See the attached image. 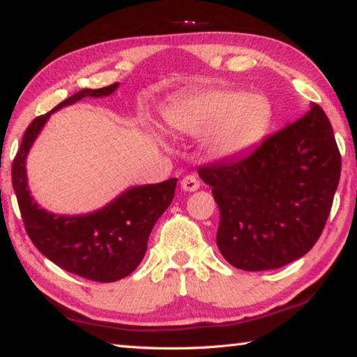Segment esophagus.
Segmentation results:
<instances>
[{
  "instance_id": "1",
  "label": "esophagus",
  "mask_w": 357,
  "mask_h": 357,
  "mask_svg": "<svg viewBox=\"0 0 357 357\" xmlns=\"http://www.w3.org/2000/svg\"><path fill=\"white\" fill-rule=\"evenodd\" d=\"M181 189L185 192H195L200 189V181H198L193 174H187L181 179Z\"/></svg>"
}]
</instances>
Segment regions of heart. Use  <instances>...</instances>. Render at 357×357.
<instances>
[{
  "instance_id": "1",
  "label": "heart",
  "mask_w": 357,
  "mask_h": 357,
  "mask_svg": "<svg viewBox=\"0 0 357 357\" xmlns=\"http://www.w3.org/2000/svg\"><path fill=\"white\" fill-rule=\"evenodd\" d=\"M164 116L179 134H204L209 157L228 160L247 154L264 140L273 123V105L259 93L206 88L174 100Z\"/></svg>"
}]
</instances>
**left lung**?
I'll list each match as a JSON object with an SVG mask.
<instances>
[{
  "instance_id": "8db88e82",
  "label": "left lung",
  "mask_w": 357,
  "mask_h": 357,
  "mask_svg": "<svg viewBox=\"0 0 357 357\" xmlns=\"http://www.w3.org/2000/svg\"><path fill=\"white\" fill-rule=\"evenodd\" d=\"M340 170L334 130L317 104L243 159L198 168L220 211L223 258L266 271L304 257L321 236Z\"/></svg>"
}]
</instances>
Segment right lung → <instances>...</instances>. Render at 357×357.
Listing matches in <instances>:
<instances>
[{"instance_id":"right-lung-1","label":"right lung","mask_w":357,"mask_h":357,"mask_svg":"<svg viewBox=\"0 0 357 357\" xmlns=\"http://www.w3.org/2000/svg\"><path fill=\"white\" fill-rule=\"evenodd\" d=\"M118 86L119 83H113L99 89H82L52 112L36 118L25 130L19 153L12 162V187L33 244L42 255L68 273L104 283L124 279L142 263L151 229L173 202L178 179L130 187L94 213L61 215L48 213L31 197L26 155L53 112L83 98H105Z\"/></svg>"}]
</instances>
